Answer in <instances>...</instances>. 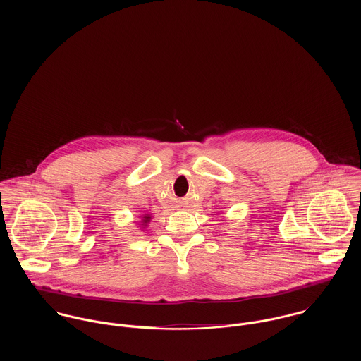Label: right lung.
Returning a JSON list of instances; mask_svg holds the SVG:
<instances>
[{"instance_id": "1", "label": "right lung", "mask_w": 361, "mask_h": 361, "mask_svg": "<svg viewBox=\"0 0 361 361\" xmlns=\"http://www.w3.org/2000/svg\"><path fill=\"white\" fill-rule=\"evenodd\" d=\"M150 219H152V216H150L149 214H146V215L143 216V221H142V226L145 228V226H146V225L150 222Z\"/></svg>"}]
</instances>
